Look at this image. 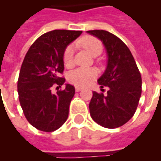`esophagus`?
Wrapping results in <instances>:
<instances>
[{
    "instance_id": "esophagus-1",
    "label": "esophagus",
    "mask_w": 161,
    "mask_h": 161,
    "mask_svg": "<svg viewBox=\"0 0 161 161\" xmlns=\"http://www.w3.org/2000/svg\"><path fill=\"white\" fill-rule=\"evenodd\" d=\"M75 90H76V92H79V91L82 90V88H80V87H78V86H76Z\"/></svg>"
}]
</instances>
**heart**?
<instances>
[{
    "label": "heart",
    "mask_w": 161,
    "mask_h": 161,
    "mask_svg": "<svg viewBox=\"0 0 161 161\" xmlns=\"http://www.w3.org/2000/svg\"><path fill=\"white\" fill-rule=\"evenodd\" d=\"M79 44L86 49L92 56H98L102 52L103 47L100 41L93 36H86L79 42ZM74 49L73 46H68L63 54V62L66 66L73 64ZM98 75V72L94 68H79L69 73L68 76V81L73 85L78 87H84L92 83Z\"/></svg>",
    "instance_id": "obj_1"
}]
</instances>
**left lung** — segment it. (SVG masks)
<instances>
[{"mask_svg": "<svg viewBox=\"0 0 161 161\" xmlns=\"http://www.w3.org/2000/svg\"><path fill=\"white\" fill-rule=\"evenodd\" d=\"M98 38L105 47L107 67L98 79L107 94L93 92L89 103L92 119L101 126L114 129L134 116L141 96L142 79L135 58L128 47L118 36L103 30L87 31Z\"/></svg>", "mask_w": 161, "mask_h": 161, "instance_id": "obj_1", "label": "left lung"}]
</instances>
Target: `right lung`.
Masks as SVG:
<instances>
[{
  "mask_svg": "<svg viewBox=\"0 0 161 161\" xmlns=\"http://www.w3.org/2000/svg\"><path fill=\"white\" fill-rule=\"evenodd\" d=\"M82 31L53 30L39 36L26 53L17 82L19 101L26 119L33 127L53 132L66 122L71 100L75 93L66 83L63 90L52 93V87H61L65 78L63 54L67 47Z\"/></svg>",
  "mask_w": 161,
  "mask_h": 161,
  "instance_id": "1",
  "label": "right lung"
}]
</instances>
